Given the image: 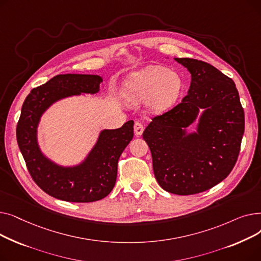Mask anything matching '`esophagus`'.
Wrapping results in <instances>:
<instances>
[{
  "mask_svg": "<svg viewBox=\"0 0 261 261\" xmlns=\"http://www.w3.org/2000/svg\"><path fill=\"white\" fill-rule=\"evenodd\" d=\"M144 132V126L142 125V123L140 121H135L134 123V133L135 135L138 136H141Z\"/></svg>",
  "mask_w": 261,
  "mask_h": 261,
  "instance_id": "34e87169",
  "label": "esophagus"
}]
</instances>
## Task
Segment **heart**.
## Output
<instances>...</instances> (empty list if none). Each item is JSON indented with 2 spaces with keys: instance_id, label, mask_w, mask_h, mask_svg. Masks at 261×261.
<instances>
[{
  "instance_id": "1",
  "label": "heart",
  "mask_w": 261,
  "mask_h": 261,
  "mask_svg": "<svg viewBox=\"0 0 261 261\" xmlns=\"http://www.w3.org/2000/svg\"><path fill=\"white\" fill-rule=\"evenodd\" d=\"M182 90V79L166 67L151 65L134 73L127 81L123 97L132 105L150 100L156 112L165 111L175 102Z\"/></svg>"
}]
</instances>
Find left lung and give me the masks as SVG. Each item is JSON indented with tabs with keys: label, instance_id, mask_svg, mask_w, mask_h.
<instances>
[{
	"label": "left lung",
	"instance_id": "1",
	"mask_svg": "<svg viewBox=\"0 0 261 261\" xmlns=\"http://www.w3.org/2000/svg\"><path fill=\"white\" fill-rule=\"evenodd\" d=\"M191 74L182 102L154 116L143 133L152 155L155 179L168 193L188 196L223 181L237 162L244 133V111L235 82L215 66L174 58ZM204 109L197 132L185 128Z\"/></svg>",
	"mask_w": 261,
	"mask_h": 261
}]
</instances>
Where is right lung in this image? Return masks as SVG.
Wrapping results in <instances>:
<instances>
[{"label":"right lung","mask_w":261,"mask_h":261,"mask_svg":"<svg viewBox=\"0 0 261 261\" xmlns=\"http://www.w3.org/2000/svg\"><path fill=\"white\" fill-rule=\"evenodd\" d=\"M97 75H57L31 91L25 98L17 125V141L35 183L47 195L67 202L88 203L107 197L113 189L120 154L133 138V120L114 130L101 131L95 147L75 167H61L46 159L37 143L41 115L55 101L81 93L99 91Z\"/></svg>","instance_id":"obj_1"}]
</instances>
